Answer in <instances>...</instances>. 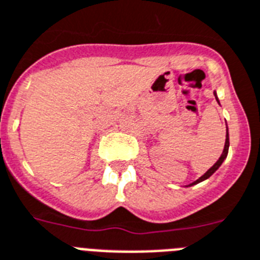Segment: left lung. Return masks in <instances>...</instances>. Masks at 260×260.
Here are the masks:
<instances>
[{"label":"left lung","instance_id":"obj_1","mask_svg":"<svg viewBox=\"0 0 260 260\" xmlns=\"http://www.w3.org/2000/svg\"><path fill=\"white\" fill-rule=\"evenodd\" d=\"M214 94H215V99H216V101H218V103H219V99H218V96H216V92H214ZM229 147H230V137H229V128H227V129H225L224 149H223V152H221V155H220V157H219V159H218V161H216V163H215L214 166L211 167L210 170L207 171V172L203 175V176H200V178L198 179V180H195V181H193V183H191V184L185 185V187H191V185L198 184V183H200V181H203V180H206V179L210 178L211 175L214 174L215 171L218 170L219 167L221 166V163H223V161H224V160H225V157H227V155H229Z\"/></svg>","mask_w":260,"mask_h":260}]
</instances>
